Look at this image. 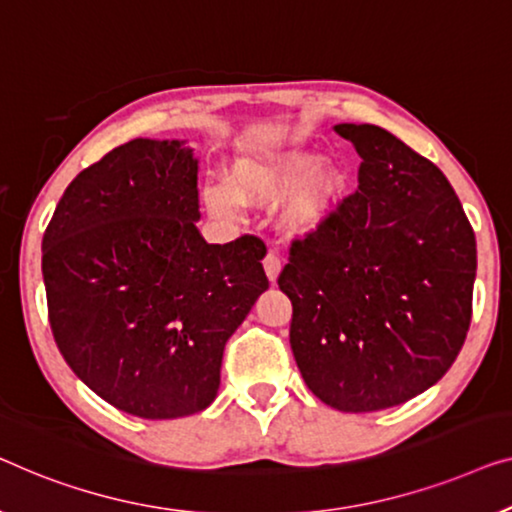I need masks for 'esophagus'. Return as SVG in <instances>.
Masks as SVG:
<instances>
[{
	"label": "esophagus",
	"mask_w": 512,
	"mask_h": 512,
	"mask_svg": "<svg viewBox=\"0 0 512 512\" xmlns=\"http://www.w3.org/2000/svg\"><path fill=\"white\" fill-rule=\"evenodd\" d=\"M280 269H283V264H280V257L269 250L264 257V271H266V278H269V283H276L278 276H280Z\"/></svg>",
	"instance_id": "1"
}]
</instances>
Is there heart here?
Here are the masks:
<instances>
[{
  "label": "heart",
  "mask_w": 512,
  "mask_h": 512,
  "mask_svg": "<svg viewBox=\"0 0 512 512\" xmlns=\"http://www.w3.org/2000/svg\"><path fill=\"white\" fill-rule=\"evenodd\" d=\"M204 204L215 218L236 220L241 201L271 206L285 199L278 225L292 239L320 232L334 218L345 197V174L325 167L318 150H287L269 157H243L229 169L227 185H208Z\"/></svg>",
  "instance_id": "heart-1"
}]
</instances>
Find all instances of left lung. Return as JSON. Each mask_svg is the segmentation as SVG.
I'll return each instance as SVG.
<instances>
[{
	"label": "left lung",
	"mask_w": 512,
	"mask_h": 512,
	"mask_svg": "<svg viewBox=\"0 0 512 512\" xmlns=\"http://www.w3.org/2000/svg\"><path fill=\"white\" fill-rule=\"evenodd\" d=\"M359 187L294 241L278 285L315 397L343 413L399 406L445 376L471 325L475 234L443 171L376 125H336Z\"/></svg>",
	"instance_id": "left-lung-1"
}]
</instances>
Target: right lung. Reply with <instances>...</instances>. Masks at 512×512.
<instances>
[{
  "label": "right lung",
  "instance_id": "obj_1",
  "mask_svg": "<svg viewBox=\"0 0 512 512\" xmlns=\"http://www.w3.org/2000/svg\"><path fill=\"white\" fill-rule=\"evenodd\" d=\"M197 174L185 141L122 143L69 183L41 243L62 357L143 420L211 406L227 338L269 287L262 241L199 234Z\"/></svg>",
  "mask_w": 512,
  "mask_h": 512
}]
</instances>
